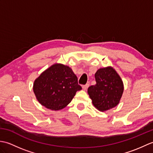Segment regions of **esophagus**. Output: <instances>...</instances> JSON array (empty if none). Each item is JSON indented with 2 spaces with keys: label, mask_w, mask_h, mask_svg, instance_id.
Here are the masks:
<instances>
[{
  "label": "esophagus",
  "mask_w": 153,
  "mask_h": 153,
  "mask_svg": "<svg viewBox=\"0 0 153 153\" xmlns=\"http://www.w3.org/2000/svg\"><path fill=\"white\" fill-rule=\"evenodd\" d=\"M89 86V84H86V85H83V86H82V89H83V90H84V91H87V89H88Z\"/></svg>",
  "instance_id": "34e87169"
}]
</instances>
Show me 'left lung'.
I'll use <instances>...</instances> for the list:
<instances>
[{"instance_id": "8db88e82", "label": "left lung", "mask_w": 153, "mask_h": 153, "mask_svg": "<svg viewBox=\"0 0 153 153\" xmlns=\"http://www.w3.org/2000/svg\"><path fill=\"white\" fill-rule=\"evenodd\" d=\"M95 77L96 84L87 90L94 106L101 112L116 106L123 92V83L118 74L108 66L99 69Z\"/></svg>"}]
</instances>
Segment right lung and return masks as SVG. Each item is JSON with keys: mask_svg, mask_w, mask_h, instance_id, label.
Wrapping results in <instances>:
<instances>
[{"mask_svg": "<svg viewBox=\"0 0 153 153\" xmlns=\"http://www.w3.org/2000/svg\"><path fill=\"white\" fill-rule=\"evenodd\" d=\"M33 92L41 105L52 110L66 107L82 89L71 68L62 64L52 65L34 81Z\"/></svg>", "mask_w": 153, "mask_h": 153, "instance_id": "1", "label": "right lung"}]
</instances>
